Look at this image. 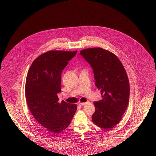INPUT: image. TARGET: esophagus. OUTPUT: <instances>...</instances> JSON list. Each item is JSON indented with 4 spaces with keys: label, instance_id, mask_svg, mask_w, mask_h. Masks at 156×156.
Segmentation results:
<instances>
[{
    "label": "esophagus",
    "instance_id": "obj_1",
    "mask_svg": "<svg viewBox=\"0 0 156 156\" xmlns=\"http://www.w3.org/2000/svg\"><path fill=\"white\" fill-rule=\"evenodd\" d=\"M87 104V102H82V103L80 104V105L81 106H84L85 105H86Z\"/></svg>",
    "mask_w": 156,
    "mask_h": 156
}]
</instances>
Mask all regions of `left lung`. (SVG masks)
Instances as JSON below:
<instances>
[{
    "instance_id": "obj_1",
    "label": "left lung",
    "mask_w": 156,
    "mask_h": 156,
    "mask_svg": "<svg viewBox=\"0 0 156 156\" xmlns=\"http://www.w3.org/2000/svg\"><path fill=\"white\" fill-rule=\"evenodd\" d=\"M80 54L92 68L95 85L102 98L94 102L92 122L109 130L119 123L129 104L130 85L126 70L116 55L102 48L84 49Z\"/></svg>"
}]
</instances>
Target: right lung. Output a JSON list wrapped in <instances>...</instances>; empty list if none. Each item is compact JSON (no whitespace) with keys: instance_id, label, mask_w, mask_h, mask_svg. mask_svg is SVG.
<instances>
[{"instance_id":"add662e5","label":"right lung","mask_w":156,"mask_h":156,"mask_svg":"<svg viewBox=\"0 0 156 156\" xmlns=\"http://www.w3.org/2000/svg\"><path fill=\"white\" fill-rule=\"evenodd\" d=\"M77 52L51 50L31 64L26 78L25 95L34 118L47 131L55 134L69 125L76 111L75 104L58 102L61 73Z\"/></svg>"}]
</instances>
